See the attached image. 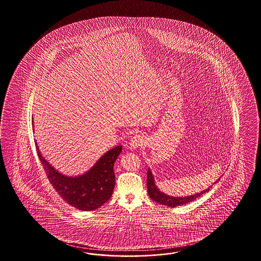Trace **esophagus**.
<instances>
[{"label": "esophagus", "mask_w": 261, "mask_h": 261, "mask_svg": "<svg viewBox=\"0 0 261 261\" xmlns=\"http://www.w3.org/2000/svg\"><path fill=\"white\" fill-rule=\"evenodd\" d=\"M144 143H145V139L143 136L136 135L130 141V147L132 149H137V148L144 146Z\"/></svg>", "instance_id": "34e87169"}]
</instances>
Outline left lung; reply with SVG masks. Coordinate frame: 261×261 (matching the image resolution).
I'll use <instances>...</instances> for the list:
<instances>
[{
    "instance_id": "left-lung-1",
    "label": "left lung",
    "mask_w": 261,
    "mask_h": 261,
    "mask_svg": "<svg viewBox=\"0 0 261 261\" xmlns=\"http://www.w3.org/2000/svg\"><path fill=\"white\" fill-rule=\"evenodd\" d=\"M220 178V177H219ZM218 178L216 180L215 184H217L219 180ZM146 187H147V193L149 195V197L152 199L153 201H155L159 204L165 205L167 207H177V206H182L185 204L190 203L192 201H194L195 199L199 198L201 195H203L204 193L208 192L210 190V188L198 192L196 194L193 195H188V196H185V197H174V196H170L165 193H163L162 191L159 190V188H157L155 185V180H154V177L150 171V169L148 168L147 170V177H146Z\"/></svg>"
}]
</instances>
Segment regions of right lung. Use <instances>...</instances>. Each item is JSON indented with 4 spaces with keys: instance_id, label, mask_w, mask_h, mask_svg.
Masks as SVG:
<instances>
[{
    "instance_id": "obj_1",
    "label": "right lung",
    "mask_w": 261,
    "mask_h": 261,
    "mask_svg": "<svg viewBox=\"0 0 261 261\" xmlns=\"http://www.w3.org/2000/svg\"><path fill=\"white\" fill-rule=\"evenodd\" d=\"M36 147L53 188L69 205L82 211H93L112 197L115 185L114 165L122 146H115L107 151L92 167L80 176L63 175L42 156L37 143Z\"/></svg>"
}]
</instances>
